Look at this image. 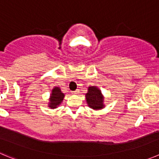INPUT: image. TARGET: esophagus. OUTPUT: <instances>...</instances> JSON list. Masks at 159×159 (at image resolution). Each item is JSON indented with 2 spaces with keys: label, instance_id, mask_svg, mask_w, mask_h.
Listing matches in <instances>:
<instances>
[{
  "label": "esophagus",
  "instance_id": "esophagus-1",
  "mask_svg": "<svg viewBox=\"0 0 159 159\" xmlns=\"http://www.w3.org/2000/svg\"><path fill=\"white\" fill-rule=\"evenodd\" d=\"M79 93H80L79 89H77V90H75V91H74V92H72V93L73 94H78Z\"/></svg>",
  "mask_w": 159,
  "mask_h": 159
}]
</instances>
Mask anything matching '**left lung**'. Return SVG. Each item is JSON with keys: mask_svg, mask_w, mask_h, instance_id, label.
I'll return each mask as SVG.
<instances>
[{"mask_svg": "<svg viewBox=\"0 0 159 159\" xmlns=\"http://www.w3.org/2000/svg\"><path fill=\"white\" fill-rule=\"evenodd\" d=\"M89 106L93 109H101L104 107V99L99 89L95 86L89 87L88 93L85 94Z\"/></svg>", "mask_w": 159, "mask_h": 159, "instance_id": "obj_1", "label": "left lung"}]
</instances>
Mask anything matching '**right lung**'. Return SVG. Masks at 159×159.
<instances>
[{
	"mask_svg": "<svg viewBox=\"0 0 159 159\" xmlns=\"http://www.w3.org/2000/svg\"><path fill=\"white\" fill-rule=\"evenodd\" d=\"M64 93L61 92V89L58 87H55L51 93L49 107L51 108H56L62 103Z\"/></svg>",
	"mask_w": 159,
	"mask_h": 159,
	"instance_id": "add662e5",
	"label": "right lung"
}]
</instances>
